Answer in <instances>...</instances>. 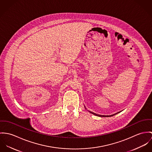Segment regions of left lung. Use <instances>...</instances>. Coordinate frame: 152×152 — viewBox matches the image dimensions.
<instances>
[{"mask_svg": "<svg viewBox=\"0 0 152 152\" xmlns=\"http://www.w3.org/2000/svg\"><path fill=\"white\" fill-rule=\"evenodd\" d=\"M89 112H90V113H91V114H94V115H96V116H98V117H112V116H114V115H115L117 114L118 113H119L121 111H120V112H118V113H116V114H113V115H99V114H97L91 112V111H89Z\"/></svg>", "mask_w": 152, "mask_h": 152, "instance_id": "obj_1", "label": "left lung"}]
</instances>
